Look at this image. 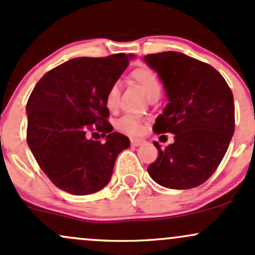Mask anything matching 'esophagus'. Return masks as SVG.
I'll return each mask as SVG.
<instances>
[{"instance_id":"esophagus-1","label":"esophagus","mask_w":255,"mask_h":255,"mask_svg":"<svg viewBox=\"0 0 255 255\" xmlns=\"http://www.w3.org/2000/svg\"><path fill=\"white\" fill-rule=\"evenodd\" d=\"M130 142L132 147H138V145H141L144 141H143L142 138H131Z\"/></svg>"}]
</instances>
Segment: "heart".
Segmentation results:
<instances>
[{
  "instance_id": "heart-1",
  "label": "heart",
  "mask_w": 255,
  "mask_h": 255,
  "mask_svg": "<svg viewBox=\"0 0 255 255\" xmlns=\"http://www.w3.org/2000/svg\"><path fill=\"white\" fill-rule=\"evenodd\" d=\"M131 78L142 88V90L144 91V94L149 100L155 95H160V93H161V84H160L158 76L153 70L145 67V66L135 68L131 72ZM119 96L120 83L114 82L106 94V106L110 110H116L119 104ZM118 128L122 131L130 133V135H138L141 132L142 122L137 117L124 116L119 120Z\"/></svg>"
}]
</instances>
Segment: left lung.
<instances>
[{"label": "left lung", "instance_id": "8db88e82", "mask_svg": "<svg viewBox=\"0 0 255 255\" xmlns=\"http://www.w3.org/2000/svg\"><path fill=\"white\" fill-rule=\"evenodd\" d=\"M144 61L164 83L168 104L154 124L156 133H173L147 168L158 184L191 189L212 176L235 131V106L228 83L212 66L178 51L148 54Z\"/></svg>", "mask_w": 255, "mask_h": 255}]
</instances>
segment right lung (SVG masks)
<instances>
[{
    "label": "right lung",
    "instance_id": "obj_1",
    "mask_svg": "<svg viewBox=\"0 0 255 255\" xmlns=\"http://www.w3.org/2000/svg\"><path fill=\"white\" fill-rule=\"evenodd\" d=\"M133 55L76 58L39 79L26 105V141L39 167L61 190L88 195L112 177L117 156L130 139L112 132L106 94ZM96 128L106 142L87 135ZM96 133V132H95Z\"/></svg>",
    "mask_w": 255,
    "mask_h": 255
}]
</instances>
